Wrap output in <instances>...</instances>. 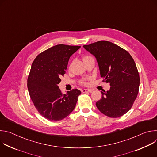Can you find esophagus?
I'll use <instances>...</instances> for the list:
<instances>
[{"label": "esophagus", "mask_w": 157, "mask_h": 157, "mask_svg": "<svg viewBox=\"0 0 157 157\" xmlns=\"http://www.w3.org/2000/svg\"><path fill=\"white\" fill-rule=\"evenodd\" d=\"M93 90L91 89H84L82 90V93H92Z\"/></svg>", "instance_id": "1"}]
</instances>
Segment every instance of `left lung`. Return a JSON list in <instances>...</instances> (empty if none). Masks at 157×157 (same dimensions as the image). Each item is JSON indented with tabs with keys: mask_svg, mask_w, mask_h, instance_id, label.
<instances>
[{
	"mask_svg": "<svg viewBox=\"0 0 157 157\" xmlns=\"http://www.w3.org/2000/svg\"><path fill=\"white\" fill-rule=\"evenodd\" d=\"M83 47L97 60L101 78L110 89L101 91L96 107L104 115L119 117L131 109L140 85V77L133 59L125 50L107 41H99Z\"/></svg>",
	"mask_w": 157,
	"mask_h": 157,
	"instance_id": "1",
	"label": "left lung"
}]
</instances>
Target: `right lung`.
<instances>
[{"instance_id": "right-lung-1", "label": "right lung", "mask_w": 157, "mask_h": 157, "mask_svg": "<svg viewBox=\"0 0 157 157\" xmlns=\"http://www.w3.org/2000/svg\"><path fill=\"white\" fill-rule=\"evenodd\" d=\"M80 46L60 44L39 54L32 63L27 80L30 98L38 113L51 121L66 117L74 110L81 91L63 94L58 84L65 74L70 56Z\"/></svg>"}]
</instances>
